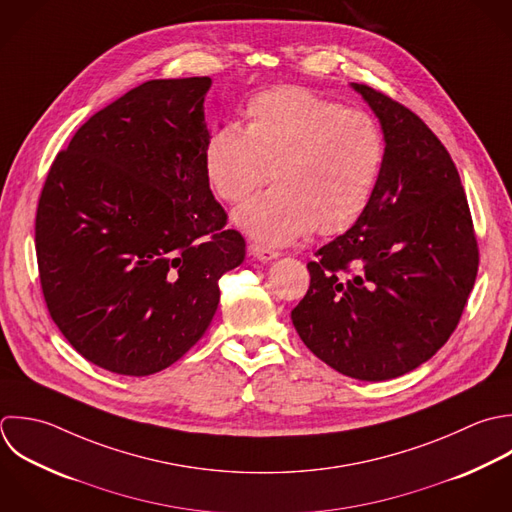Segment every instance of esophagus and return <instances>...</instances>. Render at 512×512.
Masks as SVG:
<instances>
[{"instance_id": "esophagus-1", "label": "esophagus", "mask_w": 512, "mask_h": 512, "mask_svg": "<svg viewBox=\"0 0 512 512\" xmlns=\"http://www.w3.org/2000/svg\"><path fill=\"white\" fill-rule=\"evenodd\" d=\"M249 253H251L255 259L263 261V263H267V261H271V259H277V257L281 255L279 251L269 249V247H263V245H257V243H251V245H249Z\"/></svg>"}]
</instances>
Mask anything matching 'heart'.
I'll use <instances>...</instances> for the list:
<instances>
[{
    "label": "heart",
    "instance_id": "obj_1",
    "mask_svg": "<svg viewBox=\"0 0 512 512\" xmlns=\"http://www.w3.org/2000/svg\"><path fill=\"white\" fill-rule=\"evenodd\" d=\"M385 165L377 119L299 85L257 93L243 131L227 125L205 149V177L225 203H241L271 177L275 187L235 213L253 239L283 245L305 231L329 237L367 211Z\"/></svg>",
    "mask_w": 512,
    "mask_h": 512
}]
</instances>
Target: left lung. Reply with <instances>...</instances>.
<instances>
[{
  "instance_id": "left-lung-1",
  "label": "left lung",
  "mask_w": 512,
  "mask_h": 512,
  "mask_svg": "<svg viewBox=\"0 0 512 512\" xmlns=\"http://www.w3.org/2000/svg\"><path fill=\"white\" fill-rule=\"evenodd\" d=\"M385 133V165L363 217L307 263L291 311L303 343L361 381L401 377L457 329L479 271V243L459 171L425 121L365 85Z\"/></svg>"
}]
</instances>
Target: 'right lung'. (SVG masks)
<instances>
[{
    "label": "right lung",
    "mask_w": 512,
    "mask_h": 512,
    "mask_svg": "<svg viewBox=\"0 0 512 512\" xmlns=\"http://www.w3.org/2000/svg\"><path fill=\"white\" fill-rule=\"evenodd\" d=\"M209 77L151 79L61 149L35 215L47 311L93 365L159 373L207 331L245 239L205 177Z\"/></svg>",
    "instance_id": "1"
}]
</instances>
